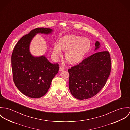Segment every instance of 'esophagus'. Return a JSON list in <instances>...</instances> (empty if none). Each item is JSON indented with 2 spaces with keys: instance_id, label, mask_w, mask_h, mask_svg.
Instances as JSON below:
<instances>
[{
  "instance_id": "esophagus-1",
  "label": "esophagus",
  "mask_w": 130,
  "mask_h": 130,
  "mask_svg": "<svg viewBox=\"0 0 130 130\" xmlns=\"http://www.w3.org/2000/svg\"><path fill=\"white\" fill-rule=\"evenodd\" d=\"M64 70V68L63 66H60V67H59V71H60V72H62V71H63Z\"/></svg>"
}]
</instances>
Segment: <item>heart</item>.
<instances>
[{"label":"heart","instance_id":"obj_1","mask_svg":"<svg viewBox=\"0 0 130 130\" xmlns=\"http://www.w3.org/2000/svg\"><path fill=\"white\" fill-rule=\"evenodd\" d=\"M91 41L87 38L74 35L66 36L61 38L58 44H55L54 55L59 56L61 50L66 51L65 57L70 63H76L80 61L89 52L91 47Z\"/></svg>","mask_w":130,"mask_h":130}]
</instances>
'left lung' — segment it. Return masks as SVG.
I'll list each match as a JSON object with an SVG mask.
<instances>
[{
  "mask_svg": "<svg viewBox=\"0 0 130 130\" xmlns=\"http://www.w3.org/2000/svg\"><path fill=\"white\" fill-rule=\"evenodd\" d=\"M96 41L95 50L100 47ZM111 71V59L108 51H101L83 59L68 70L71 93L78 100L91 98L106 84Z\"/></svg>",
  "mask_w": 130,
  "mask_h": 130,
  "instance_id": "left-lung-1",
  "label": "left lung"
}]
</instances>
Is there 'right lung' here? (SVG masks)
Masks as SVG:
<instances>
[{"label": "right lung", "mask_w": 130, "mask_h": 130, "mask_svg": "<svg viewBox=\"0 0 130 130\" xmlns=\"http://www.w3.org/2000/svg\"><path fill=\"white\" fill-rule=\"evenodd\" d=\"M52 31L47 28H35L21 37L13 51V79L19 91L28 97L38 98L45 95L58 72V63H51L44 56L35 57L29 52L30 43L37 34H48Z\"/></svg>", "instance_id": "right-lung-1"}]
</instances>
